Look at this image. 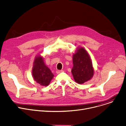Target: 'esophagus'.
<instances>
[{
	"label": "esophagus",
	"mask_w": 126,
	"mask_h": 126,
	"mask_svg": "<svg viewBox=\"0 0 126 126\" xmlns=\"http://www.w3.org/2000/svg\"><path fill=\"white\" fill-rule=\"evenodd\" d=\"M63 72V70H57L56 71V73L57 74H60V73H62Z\"/></svg>",
	"instance_id": "34e87169"
}]
</instances>
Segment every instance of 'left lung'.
Instances as JSON below:
<instances>
[{
  "label": "left lung",
  "instance_id": "1",
  "mask_svg": "<svg viewBox=\"0 0 126 126\" xmlns=\"http://www.w3.org/2000/svg\"><path fill=\"white\" fill-rule=\"evenodd\" d=\"M73 67L71 72L78 84L84 83L94 75V69L89 55L83 48H79L73 56Z\"/></svg>",
  "mask_w": 126,
  "mask_h": 126
}]
</instances>
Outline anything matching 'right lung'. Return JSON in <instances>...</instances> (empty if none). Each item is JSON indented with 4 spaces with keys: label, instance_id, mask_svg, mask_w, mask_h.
Here are the masks:
<instances>
[{
    "label": "right lung",
    "instance_id": "1",
    "mask_svg": "<svg viewBox=\"0 0 126 126\" xmlns=\"http://www.w3.org/2000/svg\"><path fill=\"white\" fill-rule=\"evenodd\" d=\"M32 76L36 82L43 86H47L54 76L40 55L36 57L34 62Z\"/></svg>",
    "mask_w": 126,
    "mask_h": 126
}]
</instances>
